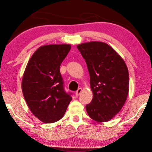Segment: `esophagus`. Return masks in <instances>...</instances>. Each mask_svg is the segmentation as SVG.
Wrapping results in <instances>:
<instances>
[{
	"label": "esophagus",
	"mask_w": 152,
	"mask_h": 152,
	"mask_svg": "<svg viewBox=\"0 0 152 152\" xmlns=\"http://www.w3.org/2000/svg\"><path fill=\"white\" fill-rule=\"evenodd\" d=\"M82 88H78V90L75 92L76 96H79V95L81 94V93H82Z\"/></svg>",
	"instance_id": "obj_1"
}]
</instances>
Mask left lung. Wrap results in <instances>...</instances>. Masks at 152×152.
Wrapping results in <instances>:
<instances>
[{"label":"left lung","instance_id":"1","mask_svg":"<svg viewBox=\"0 0 152 152\" xmlns=\"http://www.w3.org/2000/svg\"><path fill=\"white\" fill-rule=\"evenodd\" d=\"M86 61L93 97L86 106L91 119L111 120L119 113L129 94V71L123 59L113 48L100 41L77 45Z\"/></svg>","mask_w":152,"mask_h":152}]
</instances>
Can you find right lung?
<instances>
[{
  "instance_id": "right-lung-1",
  "label": "right lung",
  "mask_w": 152,
  "mask_h": 152,
  "mask_svg": "<svg viewBox=\"0 0 152 152\" xmlns=\"http://www.w3.org/2000/svg\"><path fill=\"white\" fill-rule=\"evenodd\" d=\"M70 44L39 47L29 60L22 78L24 98L33 115L44 123L61 120L72 97L65 93L60 66Z\"/></svg>"
}]
</instances>
